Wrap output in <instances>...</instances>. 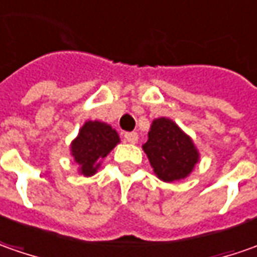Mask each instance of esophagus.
I'll use <instances>...</instances> for the list:
<instances>
[{
    "label": "esophagus",
    "mask_w": 257,
    "mask_h": 257,
    "mask_svg": "<svg viewBox=\"0 0 257 257\" xmlns=\"http://www.w3.org/2000/svg\"><path fill=\"white\" fill-rule=\"evenodd\" d=\"M125 141L129 142V144H137L138 134L137 132H126V134H125Z\"/></svg>",
    "instance_id": "obj_1"
}]
</instances>
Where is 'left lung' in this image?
<instances>
[{
	"mask_svg": "<svg viewBox=\"0 0 257 257\" xmlns=\"http://www.w3.org/2000/svg\"><path fill=\"white\" fill-rule=\"evenodd\" d=\"M142 148L155 175L164 182L185 179L199 162V152L193 141L169 118L152 122Z\"/></svg>",
	"mask_w": 257,
	"mask_h": 257,
	"instance_id": "left-lung-1",
	"label": "left lung"
}]
</instances>
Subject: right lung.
Instances as JSON below:
<instances>
[{
  "mask_svg": "<svg viewBox=\"0 0 257 257\" xmlns=\"http://www.w3.org/2000/svg\"><path fill=\"white\" fill-rule=\"evenodd\" d=\"M119 144V135L111 125L99 120H86L71 144V155L84 176H92L101 161Z\"/></svg>",
  "mask_w": 257,
  "mask_h": 257,
  "instance_id": "right-lung-1",
  "label": "right lung"
}]
</instances>
